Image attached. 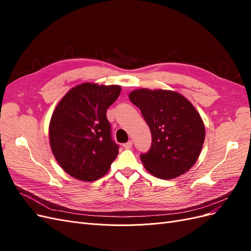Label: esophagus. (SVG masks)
<instances>
[{
	"label": "esophagus",
	"mask_w": 251,
	"mask_h": 251,
	"mask_svg": "<svg viewBox=\"0 0 251 251\" xmlns=\"http://www.w3.org/2000/svg\"><path fill=\"white\" fill-rule=\"evenodd\" d=\"M132 147H133V141H132V140H128L126 143H125V144H124V148H125V149H126V150L131 149Z\"/></svg>",
	"instance_id": "1"
}]
</instances>
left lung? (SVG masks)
I'll use <instances>...</instances> for the list:
<instances>
[{
	"label": "left lung",
	"instance_id": "1",
	"mask_svg": "<svg viewBox=\"0 0 251 251\" xmlns=\"http://www.w3.org/2000/svg\"><path fill=\"white\" fill-rule=\"evenodd\" d=\"M150 126L151 146L140 159L160 179H174L193 168L205 139L200 114L191 101L170 90L137 89L128 94Z\"/></svg>",
	"mask_w": 251,
	"mask_h": 251
}]
</instances>
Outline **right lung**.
I'll use <instances>...</instances> for the list:
<instances>
[{"mask_svg": "<svg viewBox=\"0 0 251 251\" xmlns=\"http://www.w3.org/2000/svg\"><path fill=\"white\" fill-rule=\"evenodd\" d=\"M121 92L117 85L83 82L67 92L49 125L52 153L67 174L81 181L103 177L118 155L107 109Z\"/></svg>", "mask_w": 251, "mask_h": 251, "instance_id": "right-lung-1", "label": "right lung"}]
</instances>
